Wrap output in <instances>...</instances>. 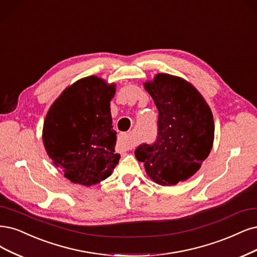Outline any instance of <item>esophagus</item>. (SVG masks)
I'll return each mask as SVG.
<instances>
[{
	"label": "esophagus",
	"instance_id": "obj_1",
	"mask_svg": "<svg viewBox=\"0 0 257 257\" xmlns=\"http://www.w3.org/2000/svg\"><path fill=\"white\" fill-rule=\"evenodd\" d=\"M119 148L121 149V151H128L133 147H134V143H133L132 138L127 134H122L119 139Z\"/></svg>",
	"mask_w": 257,
	"mask_h": 257
}]
</instances>
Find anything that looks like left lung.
<instances>
[{"mask_svg": "<svg viewBox=\"0 0 257 257\" xmlns=\"http://www.w3.org/2000/svg\"><path fill=\"white\" fill-rule=\"evenodd\" d=\"M158 109L157 136L153 144L135 150L148 175L170 186L189 179L213 147L214 119L199 91L183 78L161 73L145 84Z\"/></svg>", "mask_w": 257, "mask_h": 257, "instance_id": "1", "label": "left lung"}]
</instances>
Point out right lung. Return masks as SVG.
<instances>
[{
	"mask_svg": "<svg viewBox=\"0 0 257 257\" xmlns=\"http://www.w3.org/2000/svg\"><path fill=\"white\" fill-rule=\"evenodd\" d=\"M114 91L113 84L88 76L68 87L48 111L42 133L44 148L72 183L98 184L119 163L109 107Z\"/></svg>",
	"mask_w": 257,
	"mask_h": 257,
	"instance_id": "right-lung-1",
	"label": "right lung"
}]
</instances>
